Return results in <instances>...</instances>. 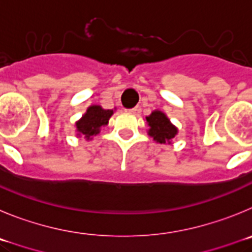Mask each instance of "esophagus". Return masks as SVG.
<instances>
[{
    "instance_id": "1",
    "label": "esophagus",
    "mask_w": 252,
    "mask_h": 252,
    "mask_svg": "<svg viewBox=\"0 0 252 252\" xmlns=\"http://www.w3.org/2000/svg\"><path fill=\"white\" fill-rule=\"evenodd\" d=\"M128 112L131 113V114H135V113L138 112V108H131V109H129Z\"/></svg>"
}]
</instances>
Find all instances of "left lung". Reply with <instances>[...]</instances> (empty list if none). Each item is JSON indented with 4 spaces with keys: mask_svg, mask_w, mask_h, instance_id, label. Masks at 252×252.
Masks as SVG:
<instances>
[{
    "mask_svg": "<svg viewBox=\"0 0 252 252\" xmlns=\"http://www.w3.org/2000/svg\"><path fill=\"white\" fill-rule=\"evenodd\" d=\"M148 124V135L160 144H171L172 139L178 134V128L171 123L169 118L160 110H153L146 117Z\"/></svg>",
    "mask_w": 252,
    "mask_h": 252,
    "instance_id": "1",
    "label": "left lung"
}]
</instances>
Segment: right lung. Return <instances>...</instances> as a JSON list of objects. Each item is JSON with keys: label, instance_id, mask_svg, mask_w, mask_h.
<instances>
[{"label": "right lung", "instance_id": "obj_1", "mask_svg": "<svg viewBox=\"0 0 252 252\" xmlns=\"http://www.w3.org/2000/svg\"><path fill=\"white\" fill-rule=\"evenodd\" d=\"M114 114L113 109H104L100 105H90L83 117L75 123L78 137L83 135L87 140L100 133L101 126H108L110 117Z\"/></svg>", "mask_w": 252, "mask_h": 252}]
</instances>
